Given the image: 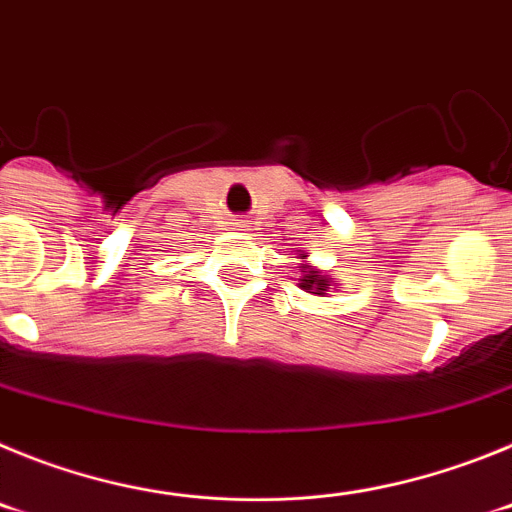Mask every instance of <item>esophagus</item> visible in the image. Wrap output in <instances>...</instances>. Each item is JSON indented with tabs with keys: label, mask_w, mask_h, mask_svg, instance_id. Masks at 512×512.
<instances>
[{
	"label": "esophagus",
	"mask_w": 512,
	"mask_h": 512,
	"mask_svg": "<svg viewBox=\"0 0 512 512\" xmlns=\"http://www.w3.org/2000/svg\"><path fill=\"white\" fill-rule=\"evenodd\" d=\"M235 228H238V230H241V228H246V225H243V223H235Z\"/></svg>",
	"instance_id": "esophagus-1"
}]
</instances>
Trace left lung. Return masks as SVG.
<instances>
[{
  "instance_id": "8db88e82",
  "label": "left lung",
  "mask_w": 512,
  "mask_h": 512,
  "mask_svg": "<svg viewBox=\"0 0 512 512\" xmlns=\"http://www.w3.org/2000/svg\"><path fill=\"white\" fill-rule=\"evenodd\" d=\"M302 289H312V295H325L328 292V282L320 277L318 271H307L305 277L300 279Z\"/></svg>"
}]
</instances>
